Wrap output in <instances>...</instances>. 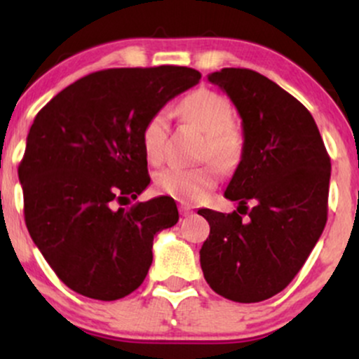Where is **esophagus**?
Segmentation results:
<instances>
[{
    "label": "esophagus",
    "mask_w": 359,
    "mask_h": 359,
    "mask_svg": "<svg viewBox=\"0 0 359 359\" xmlns=\"http://www.w3.org/2000/svg\"><path fill=\"white\" fill-rule=\"evenodd\" d=\"M179 211H180V214H182L184 217H185V216H191V214H192V208H191V205H187V204H180V205H179Z\"/></svg>",
    "instance_id": "esophagus-1"
}]
</instances>
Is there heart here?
<instances>
[{"mask_svg": "<svg viewBox=\"0 0 359 359\" xmlns=\"http://www.w3.org/2000/svg\"><path fill=\"white\" fill-rule=\"evenodd\" d=\"M179 114L185 121L194 123L205 133L204 155L216 158L222 165L233 163L241 154V131L233 123V108L228 97L211 89H197L184 97ZM168 118L165 111H156L148 118L142 131L143 150L151 163H160L165 156ZM217 168L168 167L155 177V187L162 194L182 203H194L216 185Z\"/></svg>", "mask_w": 359, "mask_h": 359, "instance_id": "b5f03b06", "label": "heart"}]
</instances>
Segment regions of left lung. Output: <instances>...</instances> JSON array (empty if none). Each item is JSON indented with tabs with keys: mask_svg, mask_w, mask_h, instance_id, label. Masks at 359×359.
Returning a JSON list of instances; mask_svg holds the SVG:
<instances>
[{
	"mask_svg": "<svg viewBox=\"0 0 359 359\" xmlns=\"http://www.w3.org/2000/svg\"><path fill=\"white\" fill-rule=\"evenodd\" d=\"M208 79L236 106L245 142L224 192L238 211H199L211 226L201 269L224 299L262 302L294 280L324 231L331 158L306 106L269 77L228 67Z\"/></svg>",
	"mask_w": 359,
	"mask_h": 359,
	"instance_id": "8db88e82",
	"label": "left lung"
}]
</instances>
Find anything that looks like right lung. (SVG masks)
<instances>
[{"instance_id": "add662e5", "label": "right lung", "mask_w": 359, "mask_h": 359, "mask_svg": "<svg viewBox=\"0 0 359 359\" xmlns=\"http://www.w3.org/2000/svg\"><path fill=\"white\" fill-rule=\"evenodd\" d=\"M201 79L196 69H106L60 90L27 138L18 177L28 233L57 277L77 294L118 300L142 285L154 236L179 221L162 196L131 208L150 175L148 118Z\"/></svg>"}]
</instances>
